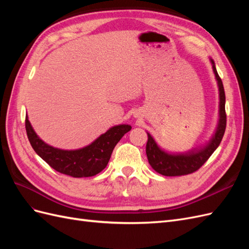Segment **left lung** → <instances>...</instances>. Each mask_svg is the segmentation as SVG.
I'll use <instances>...</instances> for the list:
<instances>
[{"instance_id":"left-lung-1","label":"left lung","mask_w":249,"mask_h":249,"mask_svg":"<svg viewBox=\"0 0 249 249\" xmlns=\"http://www.w3.org/2000/svg\"><path fill=\"white\" fill-rule=\"evenodd\" d=\"M212 69L217 81L218 91H219V118L212 137L196 148L188 150L185 153H168L161 148L152 135L147 132L146 156L150 166L155 171L166 177L185 176L199 169L209 159L216 148L219 146L227 126V114H225V94L222 81L218 76L213 59L210 58Z\"/></svg>"}]
</instances>
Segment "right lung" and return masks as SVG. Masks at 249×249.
Listing matches in <instances>:
<instances>
[{"label":"right lung","instance_id":"1","mask_svg":"<svg viewBox=\"0 0 249 249\" xmlns=\"http://www.w3.org/2000/svg\"><path fill=\"white\" fill-rule=\"evenodd\" d=\"M131 129L129 124L114 125L89 145L78 149H61L41 140L26 114L28 139L35 153L56 171L72 178L93 177L106 168L115 145Z\"/></svg>","mask_w":249,"mask_h":249}]
</instances>
